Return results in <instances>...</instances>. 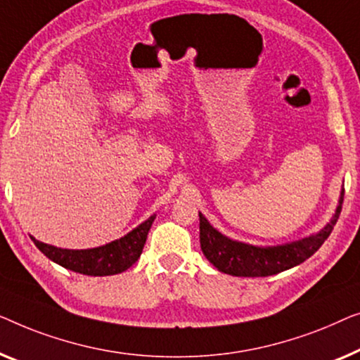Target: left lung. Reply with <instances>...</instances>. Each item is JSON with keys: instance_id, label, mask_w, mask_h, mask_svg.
I'll list each match as a JSON object with an SVG mask.
<instances>
[{"instance_id": "obj_1", "label": "left lung", "mask_w": 360, "mask_h": 360, "mask_svg": "<svg viewBox=\"0 0 360 360\" xmlns=\"http://www.w3.org/2000/svg\"><path fill=\"white\" fill-rule=\"evenodd\" d=\"M342 199L344 189L339 197L336 214L333 215L331 221L325 229L315 235L279 246H252L230 240L221 235L219 230H215L199 212L200 250L207 259L225 274L236 277H267L279 274L282 271L302 264L303 261H307L320 250V246L331 235L334 225H336L342 209Z\"/></svg>"}]
</instances>
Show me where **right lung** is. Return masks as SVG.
I'll list each match as a JSON object with an SVG mask.
<instances>
[{"mask_svg": "<svg viewBox=\"0 0 360 360\" xmlns=\"http://www.w3.org/2000/svg\"><path fill=\"white\" fill-rule=\"evenodd\" d=\"M155 219L156 215H151L148 220H145L125 236L104 246L91 248V250H62V248L35 240L34 236H30V240L50 261L57 262L65 269L84 276H114L127 271L131 264H135Z\"/></svg>", "mask_w": 360, "mask_h": 360, "instance_id": "add662e5", "label": "right lung"}]
</instances>
